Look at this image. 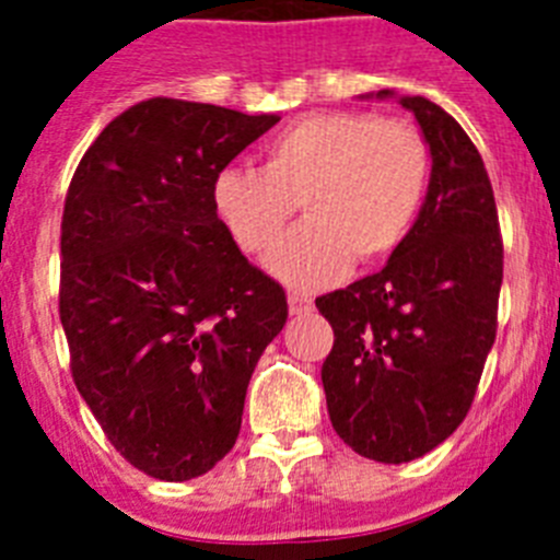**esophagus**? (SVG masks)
<instances>
[{
	"mask_svg": "<svg viewBox=\"0 0 560 560\" xmlns=\"http://www.w3.org/2000/svg\"><path fill=\"white\" fill-rule=\"evenodd\" d=\"M289 311L291 314H308L314 311V300L305 294H289Z\"/></svg>",
	"mask_w": 560,
	"mask_h": 560,
	"instance_id": "esophagus-1",
	"label": "esophagus"
}]
</instances>
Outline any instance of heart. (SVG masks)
Wrapping results in <instances>:
<instances>
[{"label": "heart", "mask_w": 560, "mask_h": 560, "mask_svg": "<svg viewBox=\"0 0 560 560\" xmlns=\"http://www.w3.org/2000/svg\"><path fill=\"white\" fill-rule=\"evenodd\" d=\"M427 179L429 145L415 126L370 112H316L277 131L260 167H224L212 182V207L246 255L266 257L303 201L308 219L269 269L311 291L336 283L353 257L375 264L393 255Z\"/></svg>", "instance_id": "obj_1"}]
</instances>
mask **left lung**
<instances>
[{
  "instance_id": "obj_1",
  "label": "left lung",
  "mask_w": 560,
  "mask_h": 560,
  "mask_svg": "<svg viewBox=\"0 0 560 560\" xmlns=\"http://www.w3.org/2000/svg\"><path fill=\"white\" fill-rule=\"evenodd\" d=\"M400 106L432 153L427 201L378 275L316 300L334 328L323 364L330 423L355 454L393 465L429 454L465 420L502 289L497 201L477 145L438 103Z\"/></svg>"
}]
</instances>
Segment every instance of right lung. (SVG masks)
<instances>
[{"instance_id":"obj_1","label":"right lung","mask_w":560,"mask_h":560,"mask_svg":"<svg viewBox=\"0 0 560 560\" xmlns=\"http://www.w3.org/2000/svg\"><path fill=\"white\" fill-rule=\"evenodd\" d=\"M275 122L151 97L103 128L69 182V368L112 446L153 479L185 482L226 457L257 359L289 316L283 285L212 207L215 176Z\"/></svg>"}]
</instances>
